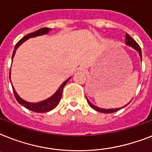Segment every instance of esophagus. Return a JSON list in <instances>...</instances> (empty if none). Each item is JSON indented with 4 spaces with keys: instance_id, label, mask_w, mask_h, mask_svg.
<instances>
[{
    "instance_id": "34e87169",
    "label": "esophagus",
    "mask_w": 152,
    "mask_h": 152,
    "mask_svg": "<svg viewBox=\"0 0 152 152\" xmlns=\"http://www.w3.org/2000/svg\"><path fill=\"white\" fill-rule=\"evenodd\" d=\"M79 70H80V71H82V72H83V71H84V69L82 67H80V69H79Z\"/></svg>"
}]
</instances>
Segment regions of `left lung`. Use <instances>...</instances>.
<instances>
[{"instance_id": "1", "label": "left lung", "mask_w": 152, "mask_h": 152, "mask_svg": "<svg viewBox=\"0 0 152 152\" xmlns=\"http://www.w3.org/2000/svg\"><path fill=\"white\" fill-rule=\"evenodd\" d=\"M126 45H128V46L129 47H132L133 48H134L135 50L137 51L138 53H139V55H140V60H142V55H141V50H140V46L138 45V44L137 43L135 40L133 39V38L130 37V36L128 34V33H126ZM87 102H88L89 105L91 106V108H94V110L97 111V112H102V113H112V112H117V111H119V109H121V108H124V107H126V106L129 103H128L127 104H126L125 106H123V107H121V108H112V109H105V108H99V107H97V106H95L94 104H93L92 103H91L90 101H89L88 99L87 98Z\"/></svg>"}]
</instances>
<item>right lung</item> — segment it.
<instances>
[{
  "instance_id": "1",
  "label": "right lung",
  "mask_w": 152,
  "mask_h": 152,
  "mask_svg": "<svg viewBox=\"0 0 152 152\" xmlns=\"http://www.w3.org/2000/svg\"><path fill=\"white\" fill-rule=\"evenodd\" d=\"M50 30H51L50 28H46V27H45V28H41V29H38L37 31L29 33V34H27V35L25 36L24 37L22 38V39L15 44V49L14 50H13V54H12V59L14 58L16 50H17L18 47L20 46L23 43H24L26 40H28L29 38L36 37H37V36H41L44 35V34H47V33H49ZM9 78L10 81H11V71H10L9 72ZM70 78H71V77H69V78L65 80V82L59 87V88L58 89V91H57L51 97H50L49 98H48V99L44 100V101L37 102V103H31V102H26L25 100L22 99V98L18 96V94L16 93L14 87H13L12 85V89H13V92H14L15 97L16 100L18 101V102L19 104H22L23 106H24L25 108H26L27 109H29V110H31L33 111V112H39V113H43V112H49V111L52 110V109H54V108L58 105V104L59 102H60V100H61L64 87H65V86L68 83V81L70 80ZM11 83H12V81H11Z\"/></svg>"
}]
</instances>
